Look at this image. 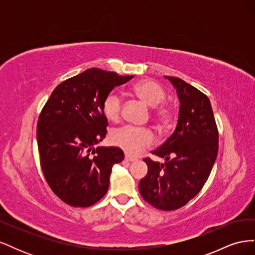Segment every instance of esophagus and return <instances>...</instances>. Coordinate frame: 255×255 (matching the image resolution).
<instances>
[{"instance_id": "1", "label": "esophagus", "mask_w": 255, "mask_h": 255, "mask_svg": "<svg viewBox=\"0 0 255 255\" xmlns=\"http://www.w3.org/2000/svg\"><path fill=\"white\" fill-rule=\"evenodd\" d=\"M125 159H126L127 161H130V163H133V161H136V160H137V158H134V157L129 156V155H126Z\"/></svg>"}]
</instances>
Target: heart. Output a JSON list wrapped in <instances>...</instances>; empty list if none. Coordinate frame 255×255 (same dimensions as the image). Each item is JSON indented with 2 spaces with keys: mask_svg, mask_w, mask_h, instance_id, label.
<instances>
[{
  "mask_svg": "<svg viewBox=\"0 0 255 255\" xmlns=\"http://www.w3.org/2000/svg\"><path fill=\"white\" fill-rule=\"evenodd\" d=\"M133 94L151 107H156L165 100L166 92L155 81L142 80L132 87ZM122 111V98L116 91L110 92L103 102V113L111 121H117ZM169 116L166 109L154 111V117L158 121H165ZM112 142L130 155H139L154 142V135L150 129L135 127H123L115 129L112 134Z\"/></svg>",
  "mask_w": 255,
  "mask_h": 255,
  "instance_id": "1",
  "label": "heart"
}]
</instances>
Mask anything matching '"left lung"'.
I'll use <instances>...</instances> for the list:
<instances>
[{"mask_svg": "<svg viewBox=\"0 0 255 255\" xmlns=\"http://www.w3.org/2000/svg\"><path fill=\"white\" fill-rule=\"evenodd\" d=\"M180 100L179 120L173 134L152 151L165 163L143 159L148 173L139 182L141 197L161 211L187 204L202 189L218 153V128L210 99L185 81L166 76Z\"/></svg>", "mask_w": 255, "mask_h": 255, "instance_id": "8db88e82", "label": "left lung"}]
</instances>
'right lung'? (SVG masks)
Masks as SVG:
<instances>
[{"mask_svg":"<svg viewBox=\"0 0 255 255\" xmlns=\"http://www.w3.org/2000/svg\"><path fill=\"white\" fill-rule=\"evenodd\" d=\"M133 78L87 69L60 83L43 106L37 123L40 165L50 188L65 203L87 207L107 192L112 168L125 153L117 146L94 148L107 133L103 102Z\"/></svg>","mask_w":255,"mask_h":255,"instance_id":"right-lung-1","label":"right lung"}]
</instances>
